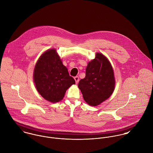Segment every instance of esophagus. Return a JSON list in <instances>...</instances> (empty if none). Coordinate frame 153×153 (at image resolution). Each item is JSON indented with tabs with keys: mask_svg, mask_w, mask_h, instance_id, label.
I'll return each mask as SVG.
<instances>
[{
	"mask_svg": "<svg viewBox=\"0 0 153 153\" xmlns=\"http://www.w3.org/2000/svg\"><path fill=\"white\" fill-rule=\"evenodd\" d=\"M74 80H75V81H76V84H77L78 82H79V77L78 76H76V77H74Z\"/></svg>",
	"mask_w": 153,
	"mask_h": 153,
	"instance_id": "1",
	"label": "esophagus"
}]
</instances>
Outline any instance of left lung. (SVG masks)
<instances>
[{
    "mask_svg": "<svg viewBox=\"0 0 153 153\" xmlns=\"http://www.w3.org/2000/svg\"><path fill=\"white\" fill-rule=\"evenodd\" d=\"M85 100L91 106H97L107 99L115 88L114 71L109 60L100 53L89 62L86 77L78 85Z\"/></svg>",
    "mask_w": 153,
    "mask_h": 153,
    "instance_id": "left-lung-1",
    "label": "left lung"
}]
</instances>
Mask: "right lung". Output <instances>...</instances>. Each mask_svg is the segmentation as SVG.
<instances>
[{
	"label": "right lung",
	"mask_w": 153,
	"mask_h": 153,
	"mask_svg": "<svg viewBox=\"0 0 153 153\" xmlns=\"http://www.w3.org/2000/svg\"><path fill=\"white\" fill-rule=\"evenodd\" d=\"M33 80L39 94L54 103L62 99L67 89L76 83L54 49L41 55L34 68Z\"/></svg>",
	"instance_id": "add662e5"
}]
</instances>
